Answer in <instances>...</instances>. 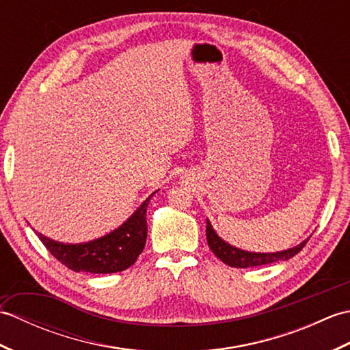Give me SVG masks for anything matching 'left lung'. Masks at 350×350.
<instances>
[{"instance_id":"1","label":"left lung","mask_w":350,"mask_h":350,"mask_svg":"<svg viewBox=\"0 0 350 350\" xmlns=\"http://www.w3.org/2000/svg\"><path fill=\"white\" fill-rule=\"evenodd\" d=\"M206 237L213 254L217 256L221 262H224L226 265L232 267H254V266L269 265L273 262H281V260H288L298 254V252L306 247V243L310 239L308 237L307 241L301 242L299 245H296V247L284 250V251H278V252H250V251L236 248L233 245L222 241L221 237L215 233L209 219H206Z\"/></svg>"}]
</instances>
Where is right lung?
<instances>
[{
  "label": "right lung",
  "mask_w": 350,
  "mask_h": 350,
  "mask_svg": "<svg viewBox=\"0 0 350 350\" xmlns=\"http://www.w3.org/2000/svg\"><path fill=\"white\" fill-rule=\"evenodd\" d=\"M152 196L144 200L128 221L99 239L84 243H63L40 233L37 236L51 254L72 271L90 273L122 272L135 263L144 250L147 239L146 212Z\"/></svg>",
  "instance_id": "add662e5"
}]
</instances>
